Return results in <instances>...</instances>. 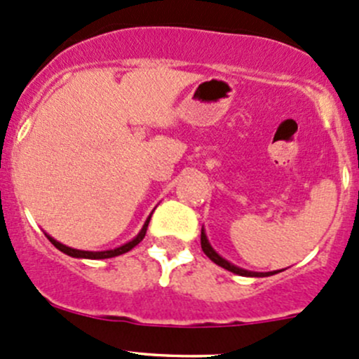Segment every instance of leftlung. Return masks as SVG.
<instances>
[{
	"label": "left lung",
	"mask_w": 359,
	"mask_h": 359,
	"mask_svg": "<svg viewBox=\"0 0 359 359\" xmlns=\"http://www.w3.org/2000/svg\"><path fill=\"white\" fill-rule=\"evenodd\" d=\"M201 249H203L204 254H206L208 257H210L212 262H215V264H218V266L224 267V269L231 271V273H235V274H240V276H271V274H276V273H250V271L240 269V267L233 266V264H230V262H228V261H224L223 257H219V255L216 254V252L211 249L210 242H208L206 235H204V230L201 231Z\"/></svg>",
	"instance_id": "1"
}]
</instances>
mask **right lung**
I'll list each match as a JSON object with an SVG mask.
<instances>
[{
  "mask_svg": "<svg viewBox=\"0 0 359 359\" xmlns=\"http://www.w3.org/2000/svg\"><path fill=\"white\" fill-rule=\"evenodd\" d=\"M148 223H149V218L147 219V223H144L143 230L137 233L136 238H133L131 242H128L126 245L122 247H117V249L114 250H105V252H86V250H76V249H71V247H66L62 245V243H59L57 240L50 238L49 235H47V238L50 240V243H53L56 249H59L61 252H65V254L71 255V257H81V259H109V257H116V255H121V254H126V252H129L133 249V247H136L137 243L141 242V240L144 238V235H147V228H148Z\"/></svg>",
  "mask_w": 359,
  "mask_h": 359,
  "instance_id": "add662e5",
  "label": "right lung"
}]
</instances>
